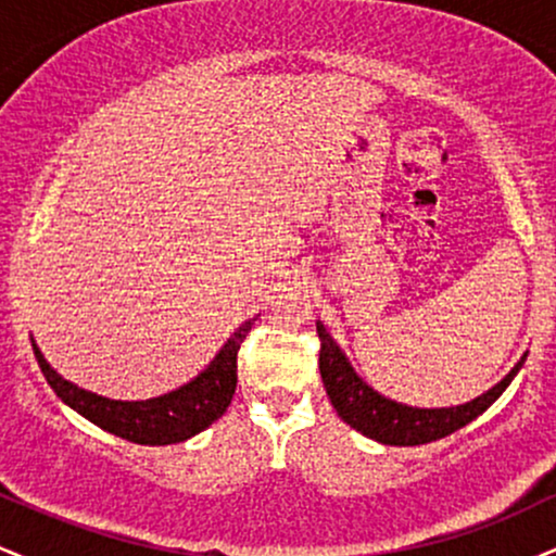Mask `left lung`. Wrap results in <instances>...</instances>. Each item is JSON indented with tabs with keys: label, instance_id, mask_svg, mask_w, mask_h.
Segmentation results:
<instances>
[{
	"label": "left lung",
	"instance_id": "8db88e82",
	"mask_svg": "<svg viewBox=\"0 0 556 556\" xmlns=\"http://www.w3.org/2000/svg\"><path fill=\"white\" fill-rule=\"evenodd\" d=\"M316 331L318 340H321L318 371H321V381L327 387L337 416L348 426H353L355 431H361L363 437L392 446L429 444L468 426L470 420L481 416L486 407H491V402L509 387V381L515 379L522 361H526L522 358L513 371L504 376L500 384L491 387L486 394H481L473 402H465V405L457 407H439V410H424V407L397 405V402L381 397L371 387L363 384V379H358V374L350 368L342 350L327 334L324 324L316 321Z\"/></svg>",
	"mask_w": 556,
	"mask_h": 556
}]
</instances>
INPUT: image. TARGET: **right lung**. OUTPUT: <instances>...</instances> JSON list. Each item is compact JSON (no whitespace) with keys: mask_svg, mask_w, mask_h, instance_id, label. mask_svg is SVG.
<instances>
[{"mask_svg":"<svg viewBox=\"0 0 556 556\" xmlns=\"http://www.w3.org/2000/svg\"><path fill=\"white\" fill-rule=\"evenodd\" d=\"M251 327L253 321L242 324L232 334V340L212 361V366L201 376H195L190 384L146 402L106 400L73 387L49 368L36 344L34 353L56 397L67 402L73 410H78L83 418H88L99 429L136 444H175L195 437L198 431L208 429L216 418L225 416L229 402H232L235 387H238V350Z\"/></svg>","mask_w":556,"mask_h":556,"instance_id":"1","label":"right lung"}]
</instances>
